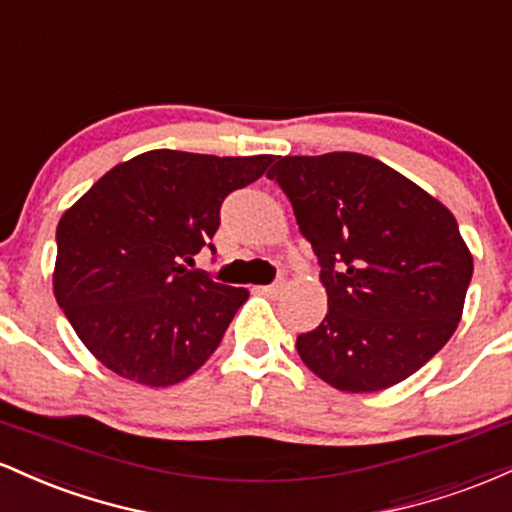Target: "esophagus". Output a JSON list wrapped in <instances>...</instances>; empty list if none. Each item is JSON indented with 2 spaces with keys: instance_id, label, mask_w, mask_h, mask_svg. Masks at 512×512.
Segmentation results:
<instances>
[{
  "instance_id": "1",
  "label": "esophagus",
  "mask_w": 512,
  "mask_h": 512,
  "mask_svg": "<svg viewBox=\"0 0 512 512\" xmlns=\"http://www.w3.org/2000/svg\"><path fill=\"white\" fill-rule=\"evenodd\" d=\"M284 289H286L284 281H274V284H269V286H260V291L264 293V296H269V298L281 296V293H284Z\"/></svg>"
}]
</instances>
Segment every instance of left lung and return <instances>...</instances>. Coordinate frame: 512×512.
Wrapping results in <instances>:
<instances>
[{
    "mask_svg": "<svg viewBox=\"0 0 512 512\" xmlns=\"http://www.w3.org/2000/svg\"><path fill=\"white\" fill-rule=\"evenodd\" d=\"M289 197L327 289L325 320L298 356L342 392L407 380L448 344L472 281L455 216L378 158L279 156L267 173Z\"/></svg>",
    "mask_w": 512,
    "mask_h": 512,
    "instance_id": "1",
    "label": "left lung"
}]
</instances>
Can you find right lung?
I'll use <instances>...</instances> for the list:
<instances>
[{
    "label": "right lung",
    "mask_w": 512,
    "mask_h": 512,
    "mask_svg": "<svg viewBox=\"0 0 512 512\" xmlns=\"http://www.w3.org/2000/svg\"><path fill=\"white\" fill-rule=\"evenodd\" d=\"M274 156L156 149L103 175L57 226L55 298L105 368L139 385L190 378L221 344L248 289L187 269L209 248L221 204Z\"/></svg>",
    "instance_id": "right-lung-1"
}]
</instances>
